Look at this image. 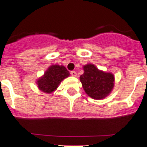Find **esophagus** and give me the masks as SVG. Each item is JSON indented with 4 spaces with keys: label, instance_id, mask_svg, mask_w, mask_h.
<instances>
[{
    "label": "esophagus",
    "instance_id": "esophagus-1",
    "mask_svg": "<svg viewBox=\"0 0 147 147\" xmlns=\"http://www.w3.org/2000/svg\"><path fill=\"white\" fill-rule=\"evenodd\" d=\"M71 76L76 77L77 76V73L76 71H71Z\"/></svg>",
    "mask_w": 147,
    "mask_h": 147
}]
</instances>
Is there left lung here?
<instances>
[{
    "label": "left lung",
    "mask_w": 147,
    "mask_h": 147,
    "mask_svg": "<svg viewBox=\"0 0 147 147\" xmlns=\"http://www.w3.org/2000/svg\"><path fill=\"white\" fill-rule=\"evenodd\" d=\"M84 73L80 82L86 93L94 100H103L110 95L115 86V76L111 72L100 70L93 64L83 66Z\"/></svg>",
    "instance_id": "8db88e82"
}]
</instances>
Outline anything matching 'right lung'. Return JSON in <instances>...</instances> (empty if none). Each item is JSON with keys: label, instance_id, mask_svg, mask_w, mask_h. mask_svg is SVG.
I'll return each mask as SVG.
<instances>
[{"label": "right lung", "instance_id": "1", "mask_svg": "<svg viewBox=\"0 0 147 147\" xmlns=\"http://www.w3.org/2000/svg\"><path fill=\"white\" fill-rule=\"evenodd\" d=\"M70 76L65 66L51 65L43 76L36 80L38 89L45 93H52L57 90L60 83Z\"/></svg>", "mask_w": 147, "mask_h": 147}]
</instances>
